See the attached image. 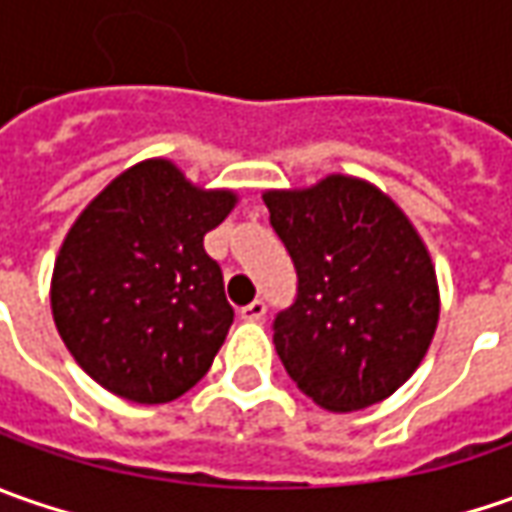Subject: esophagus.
Instances as JSON below:
<instances>
[{"mask_svg":"<svg viewBox=\"0 0 512 512\" xmlns=\"http://www.w3.org/2000/svg\"><path fill=\"white\" fill-rule=\"evenodd\" d=\"M267 313V305L262 302V299H253L250 305L242 307V319H247V322H262Z\"/></svg>","mask_w":512,"mask_h":512,"instance_id":"esophagus-1","label":"esophagus"}]
</instances>
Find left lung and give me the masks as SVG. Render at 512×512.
<instances>
[{"instance_id": "1", "label": "left lung", "mask_w": 512, "mask_h": 512, "mask_svg": "<svg viewBox=\"0 0 512 512\" xmlns=\"http://www.w3.org/2000/svg\"><path fill=\"white\" fill-rule=\"evenodd\" d=\"M299 273L273 344L287 376L330 413L384 402L427 356L439 325V279L410 216L382 187L327 173L262 193Z\"/></svg>"}]
</instances>
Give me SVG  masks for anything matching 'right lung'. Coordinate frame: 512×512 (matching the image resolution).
I'll return each instance as SVG.
<instances>
[{"label": "right lung", "mask_w": 512, "mask_h": 512, "mask_svg": "<svg viewBox=\"0 0 512 512\" xmlns=\"http://www.w3.org/2000/svg\"><path fill=\"white\" fill-rule=\"evenodd\" d=\"M236 202V190L193 185L153 156L76 216L53 262L50 310L93 382L128 402L165 404L210 370L233 307L205 233Z\"/></svg>", "instance_id": "add662e5"}]
</instances>
